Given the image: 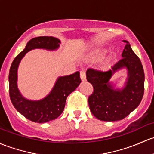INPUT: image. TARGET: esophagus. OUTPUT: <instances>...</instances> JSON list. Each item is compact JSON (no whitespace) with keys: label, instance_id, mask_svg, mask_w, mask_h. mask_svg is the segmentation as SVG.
Wrapping results in <instances>:
<instances>
[{"label":"esophagus","instance_id":"1","mask_svg":"<svg viewBox=\"0 0 154 154\" xmlns=\"http://www.w3.org/2000/svg\"><path fill=\"white\" fill-rule=\"evenodd\" d=\"M80 78H81L82 81L84 82L86 80V77H85V72L84 71H81L80 72Z\"/></svg>","mask_w":154,"mask_h":154}]
</instances>
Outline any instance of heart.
I'll return each mask as SVG.
<instances>
[{"label":"heart","instance_id":"1","mask_svg":"<svg viewBox=\"0 0 154 154\" xmlns=\"http://www.w3.org/2000/svg\"><path fill=\"white\" fill-rule=\"evenodd\" d=\"M100 51H97L96 53L94 54V57H97L98 55H100Z\"/></svg>","mask_w":154,"mask_h":154}]
</instances>
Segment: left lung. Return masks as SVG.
<instances>
[{
  "instance_id": "obj_1",
  "label": "left lung",
  "mask_w": 154,
  "mask_h": 154,
  "mask_svg": "<svg viewBox=\"0 0 154 154\" xmlns=\"http://www.w3.org/2000/svg\"><path fill=\"white\" fill-rule=\"evenodd\" d=\"M122 54V58L106 72L88 69V82L94 91L88 97V105L92 114L102 121L114 122L128 116L140 105L145 89V74L140 58L133 51L127 40ZM125 67L129 71L126 87L115 90L108 82L113 73Z\"/></svg>"
}]
</instances>
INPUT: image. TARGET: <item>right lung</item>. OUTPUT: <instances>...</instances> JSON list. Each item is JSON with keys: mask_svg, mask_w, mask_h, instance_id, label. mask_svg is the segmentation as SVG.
I'll return each instance as SVG.
<instances>
[{"mask_svg": "<svg viewBox=\"0 0 154 154\" xmlns=\"http://www.w3.org/2000/svg\"><path fill=\"white\" fill-rule=\"evenodd\" d=\"M60 43V40L54 37L42 36L32 38L11 65L9 74V92L11 101L18 112L32 122L43 123L57 118L63 111L68 96L81 82L79 72L69 76L60 77L51 93L38 101H31L23 97L17 89V67L26 53L34 48L55 50L59 47Z\"/></svg>", "mask_w": 154, "mask_h": 154, "instance_id": "1", "label": "right lung"}]
</instances>
